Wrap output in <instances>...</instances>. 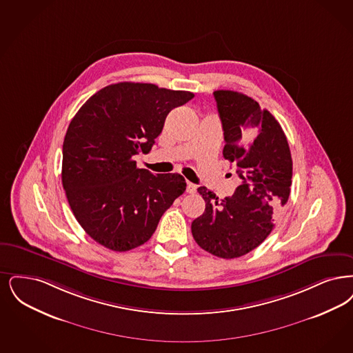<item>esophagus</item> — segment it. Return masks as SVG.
<instances>
[{
  "instance_id": "obj_1",
  "label": "esophagus",
  "mask_w": 353,
  "mask_h": 353,
  "mask_svg": "<svg viewBox=\"0 0 353 353\" xmlns=\"http://www.w3.org/2000/svg\"><path fill=\"white\" fill-rule=\"evenodd\" d=\"M196 190H197V185L196 183H188V185H186V192L188 193L193 194V193H196Z\"/></svg>"
}]
</instances>
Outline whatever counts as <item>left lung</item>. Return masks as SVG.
Listing matches in <instances>:
<instances>
[{
	"instance_id": "left-lung-1",
	"label": "left lung",
	"mask_w": 353,
	"mask_h": 353,
	"mask_svg": "<svg viewBox=\"0 0 353 353\" xmlns=\"http://www.w3.org/2000/svg\"><path fill=\"white\" fill-rule=\"evenodd\" d=\"M214 99L226 141L223 157L241 185L225 199L199 186L206 208L193 221L192 234L209 254L235 259L259 247L274 228L290 194L293 161L280 123L254 99L232 90H215Z\"/></svg>"
}]
</instances>
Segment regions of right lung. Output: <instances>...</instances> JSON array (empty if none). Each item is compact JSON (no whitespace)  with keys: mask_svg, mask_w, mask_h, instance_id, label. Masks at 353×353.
<instances>
[{"mask_svg":"<svg viewBox=\"0 0 353 353\" xmlns=\"http://www.w3.org/2000/svg\"><path fill=\"white\" fill-rule=\"evenodd\" d=\"M193 97L118 83L102 88L73 117L63 143L61 183L74 218L101 245L125 252L144 244L185 192L181 174L139 170L134 156L148 154L170 110Z\"/></svg>","mask_w":353,"mask_h":353,"instance_id":"1","label":"right lung"}]
</instances>
